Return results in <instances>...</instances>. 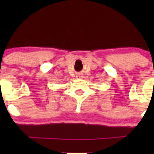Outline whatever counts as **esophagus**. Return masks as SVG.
<instances>
[{"instance_id": "obj_1", "label": "esophagus", "mask_w": 154, "mask_h": 154, "mask_svg": "<svg viewBox=\"0 0 154 154\" xmlns=\"http://www.w3.org/2000/svg\"><path fill=\"white\" fill-rule=\"evenodd\" d=\"M76 77H77V79H82L83 77V74H81V73H79V74H77Z\"/></svg>"}]
</instances>
